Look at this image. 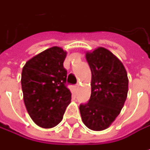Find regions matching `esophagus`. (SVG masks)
Here are the masks:
<instances>
[{
	"instance_id": "obj_1",
	"label": "esophagus",
	"mask_w": 150,
	"mask_h": 150,
	"mask_svg": "<svg viewBox=\"0 0 150 150\" xmlns=\"http://www.w3.org/2000/svg\"><path fill=\"white\" fill-rule=\"evenodd\" d=\"M78 88H79V84L74 85V90H76V91H77V90H78Z\"/></svg>"
}]
</instances>
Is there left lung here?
I'll use <instances>...</instances> for the list:
<instances>
[{
    "mask_svg": "<svg viewBox=\"0 0 150 150\" xmlns=\"http://www.w3.org/2000/svg\"><path fill=\"white\" fill-rule=\"evenodd\" d=\"M91 71V93L79 107L82 120L91 130L102 131L115 121L128 93L127 72L123 63L108 50L99 47L86 52Z\"/></svg>",
    "mask_w": 150,
    "mask_h": 150,
    "instance_id": "8db88e82",
    "label": "left lung"
}]
</instances>
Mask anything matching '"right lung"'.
Wrapping results in <instances>:
<instances>
[{
  "label": "right lung",
  "instance_id": "1",
  "mask_svg": "<svg viewBox=\"0 0 150 150\" xmlns=\"http://www.w3.org/2000/svg\"><path fill=\"white\" fill-rule=\"evenodd\" d=\"M67 51L51 47L29 59L22 69L21 85L26 110L37 125H59L71 101L63 63Z\"/></svg>",
  "mask_w": 150,
  "mask_h": 150
}]
</instances>
